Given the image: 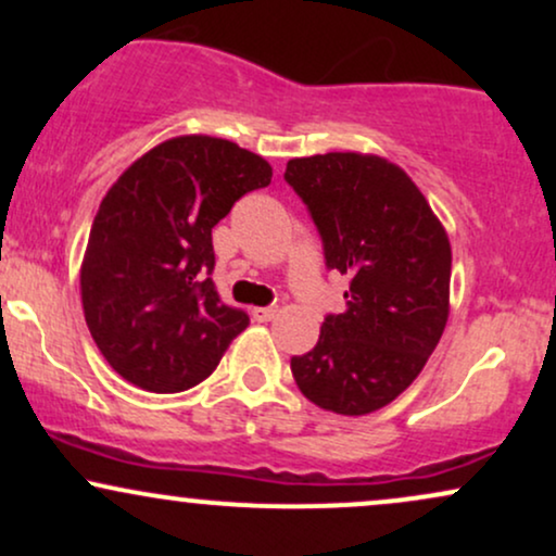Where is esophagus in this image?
Listing matches in <instances>:
<instances>
[{
  "mask_svg": "<svg viewBox=\"0 0 556 556\" xmlns=\"http://www.w3.org/2000/svg\"><path fill=\"white\" fill-rule=\"evenodd\" d=\"M251 316L256 318V321H271V318L277 316V308H274V305H264V308H253Z\"/></svg>",
  "mask_w": 556,
  "mask_h": 556,
  "instance_id": "1",
  "label": "esophagus"
}]
</instances>
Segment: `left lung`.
I'll return each mask as SVG.
<instances>
[{
	"instance_id": "1",
	"label": "left lung",
	"mask_w": 556,
	"mask_h": 556,
	"mask_svg": "<svg viewBox=\"0 0 556 556\" xmlns=\"http://www.w3.org/2000/svg\"><path fill=\"white\" fill-rule=\"evenodd\" d=\"M285 180L308 208L327 269L350 277L344 314H327L316 348L290 361L324 410L366 416L413 384L450 314L452 251L416 182L387 159H290Z\"/></svg>"
}]
</instances>
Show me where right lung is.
Wrapping results in <instances>:
<instances>
[{"label": "right lung", "mask_w": 556, "mask_h": 556, "mask_svg": "<svg viewBox=\"0 0 556 556\" xmlns=\"http://www.w3.org/2000/svg\"><path fill=\"white\" fill-rule=\"evenodd\" d=\"M271 182L232 140L182 136L123 172L101 201L80 269L86 324L123 379L182 392L219 366L248 314L216 292L212 229Z\"/></svg>", "instance_id": "add662e5"}]
</instances>
